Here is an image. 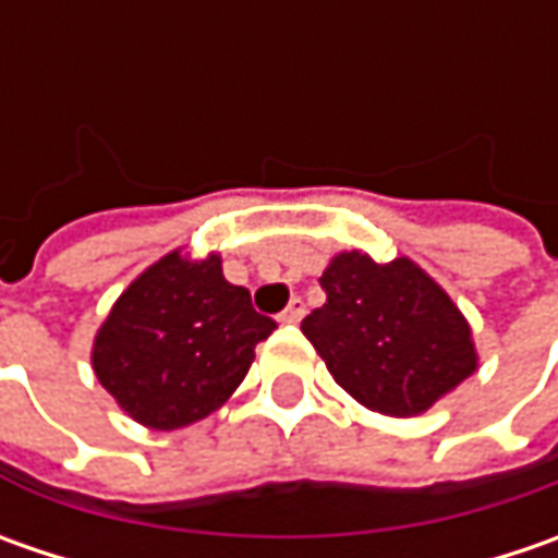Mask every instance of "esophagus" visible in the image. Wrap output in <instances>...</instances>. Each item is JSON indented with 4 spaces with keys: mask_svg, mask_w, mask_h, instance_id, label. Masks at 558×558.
Masks as SVG:
<instances>
[{
    "mask_svg": "<svg viewBox=\"0 0 558 558\" xmlns=\"http://www.w3.org/2000/svg\"><path fill=\"white\" fill-rule=\"evenodd\" d=\"M304 313H307L304 301H301V298H294L289 307L279 313V323H301V319H304Z\"/></svg>",
    "mask_w": 558,
    "mask_h": 558,
    "instance_id": "obj_1",
    "label": "esophagus"
}]
</instances>
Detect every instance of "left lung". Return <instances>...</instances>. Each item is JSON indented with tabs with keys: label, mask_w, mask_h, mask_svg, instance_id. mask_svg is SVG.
<instances>
[{
	"label": "left lung",
	"mask_w": 558,
	"mask_h": 558,
	"mask_svg": "<svg viewBox=\"0 0 558 558\" xmlns=\"http://www.w3.org/2000/svg\"><path fill=\"white\" fill-rule=\"evenodd\" d=\"M319 286L326 304L301 329L335 381L375 413L416 416L475 369L469 323L413 260L348 251Z\"/></svg>",
	"instance_id": "left-lung-1"
}]
</instances>
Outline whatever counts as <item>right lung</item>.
Segmentation results:
<instances>
[{"label": "right lung", "instance_id": "1", "mask_svg": "<svg viewBox=\"0 0 558 558\" xmlns=\"http://www.w3.org/2000/svg\"><path fill=\"white\" fill-rule=\"evenodd\" d=\"M272 329L251 291L226 282L217 254L195 264L173 251L120 294L93 366L130 416L170 432L214 413Z\"/></svg>", "mask_w": 558, "mask_h": 558}]
</instances>
